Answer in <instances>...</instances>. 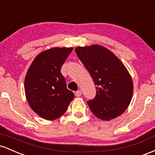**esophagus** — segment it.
Segmentation results:
<instances>
[{
	"label": "esophagus",
	"instance_id": "34e87169",
	"mask_svg": "<svg viewBox=\"0 0 155 155\" xmlns=\"http://www.w3.org/2000/svg\"><path fill=\"white\" fill-rule=\"evenodd\" d=\"M75 94L76 97H81V94H82V91H81V90H79V91H75V94Z\"/></svg>",
	"mask_w": 155,
	"mask_h": 155
}]
</instances>
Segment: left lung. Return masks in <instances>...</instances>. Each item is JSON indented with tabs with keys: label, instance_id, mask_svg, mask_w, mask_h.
Wrapping results in <instances>:
<instances>
[{
	"label": "left lung",
	"instance_id": "8db88e82",
	"mask_svg": "<svg viewBox=\"0 0 155 155\" xmlns=\"http://www.w3.org/2000/svg\"><path fill=\"white\" fill-rule=\"evenodd\" d=\"M75 52L97 86L96 96L87 101L94 115L105 121L121 115L133 93L131 76L122 62L100 45L78 47Z\"/></svg>",
	"mask_w": 155,
	"mask_h": 155
}]
</instances>
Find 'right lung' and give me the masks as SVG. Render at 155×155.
Returning <instances> with one entry per match:
<instances>
[{
	"instance_id": "obj_1",
	"label": "right lung",
	"mask_w": 155,
	"mask_h": 155,
	"mask_svg": "<svg viewBox=\"0 0 155 155\" xmlns=\"http://www.w3.org/2000/svg\"><path fill=\"white\" fill-rule=\"evenodd\" d=\"M72 48H54L39 53L28 70L25 92L30 107L39 116L53 120L61 116L74 99L67 88L61 68Z\"/></svg>"
}]
</instances>
